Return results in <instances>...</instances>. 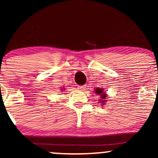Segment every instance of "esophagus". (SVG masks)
<instances>
[{"mask_svg":"<svg viewBox=\"0 0 158 158\" xmlns=\"http://www.w3.org/2000/svg\"><path fill=\"white\" fill-rule=\"evenodd\" d=\"M77 88H78V89H79L80 90H85V87H84L83 85H79V86H77Z\"/></svg>","mask_w":158,"mask_h":158,"instance_id":"obj_1","label":"esophagus"}]
</instances>
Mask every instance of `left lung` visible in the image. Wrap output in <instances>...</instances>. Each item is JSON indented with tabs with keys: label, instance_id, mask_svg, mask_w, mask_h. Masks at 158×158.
Wrapping results in <instances>:
<instances>
[{
	"label": "left lung",
	"instance_id": "8db88e82",
	"mask_svg": "<svg viewBox=\"0 0 158 158\" xmlns=\"http://www.w3.org/2000/svg\"><path fill=\"white\" fill-rule=\"evenodd\" d=\"M95 90H94L95 93L100 96V100H99V101L101 102L100 103H102V105H104L106 102V98H107V94L104 92V90H103V88H96Z\"/></svg>",
	"mask_w": 158,
	"mask_h": 158
}]
</instances>
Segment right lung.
Listing matches in <instances>:
<instances>
[{
  "mask_svg": "<svg viewBox=\"0 0 158 158\" xmlns=\"http://www.w3.org/2000/svg\"><path fill=\"white\" fill-rule=\"evenodd\" d=\"M62 90H63V89H62Z\"/></svg>",
  "mask_w": 158,
  "mask_h": 158,
  "instance_id": "add662e5",
  "label": "right lung"
}]
</instances>
